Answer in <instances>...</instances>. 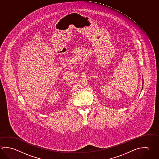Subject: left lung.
Listing matches in <instances>:
<instances>
[{
	"label": "left lung",
	"mask_w": 159,
	"mask_h": 159,
	"mask_svg": "<svg viewBox=\"0 0 159 159\" xmlns=\"http://www.w3.org/2000/svg\"><path fill=\"white\" fill-rule=\"evenodd\" d=\"M142 89H143V86H142Z\"/></svg>",
	"instance_id": "1"
}]
</instances>
